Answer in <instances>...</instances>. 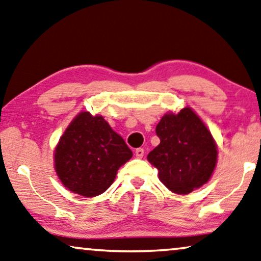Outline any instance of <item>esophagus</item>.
Listing matches in <instances>:
<instances>
[{
	"instance_id": "obj_1",
	"label": "esophagus",
	"mask_w": 261,
	"mask_h": 261,
	"mask_svg": "<svg viewBox=\"0 0 261 261\" xmlns=\"http://www.w3.org/2000/svg\"><path fill=\"white\" fill-rule=\"evenodd\" d=\"M135 153H136V157H137V158H143L144 149H142V147H139V149H137V150L135 151Z\"/></svg>"
}]
</instances>
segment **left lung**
Instances as JSON below:
<instances>
[{
    "instance_id": "1",
    "label": "left lung",
    "mask_w": 261,
    "mask_h": 261,
    "mask_svg": "<svg viewBox=\"0 0 261 261\" xmlns=\"http://www.w3.org/2000/svg\"><path fill=\"white\" fill-rule=\"evenodd\" d=\"M155 134L161 143L147 161L158 169L159 180L170 191L188 194L208 181L217 164V145L191 109L163 116Z\"/></svg>"
}]
</instances>
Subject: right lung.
Segmentation results:
<instances>
[{
	"label": "right lung",
	"instance_id": "add662e5",
	"mask_svg": "<svg viewBox=\"0 0 261 261\" xmlns=\"http://www.w3.org/2000/svg\"><path fill=\"white\" fill-rule=\"evenodd\" d=\"M132 151L102 116L81 112L55 149V169L62 184L83 197H96L114 182Z\"/></svg>",
	"mask_w": 261,
	"mask_h": 261
}]
</instances>
